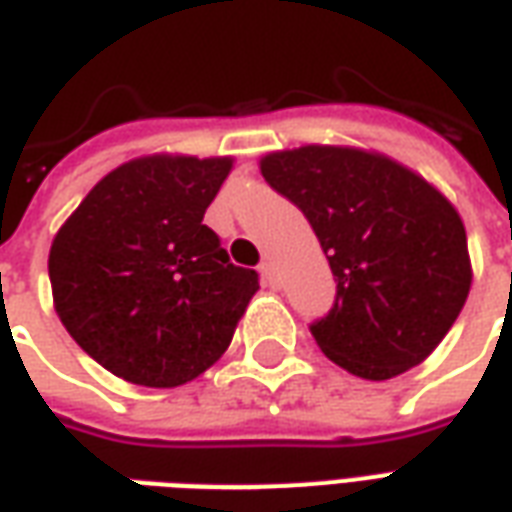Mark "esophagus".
Segmentation results:
<instances>
[{"instance_id":"obj_1","label":"esophagus","mask_w":512,"mask_h":512,"mask_svg":"<svg viewBox=\"0 0 512 512\" xmlns=\"http://www.w3.org/2000/svg\"><path fill=\"white\" fill-rule=\"evenodd\" d=\"M260 274H263V279H266L271 288L277 285V268H274V263H271V257H266V260L260 263Z\"/></svg>"}]
</instances>
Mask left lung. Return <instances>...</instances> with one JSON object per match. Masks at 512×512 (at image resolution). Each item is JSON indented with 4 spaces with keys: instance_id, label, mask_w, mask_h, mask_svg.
Listing matches in <instances>:
<instances>
[{
    "instance_id": "left-lung-1",
    "label": "left lung",
    "mask_w": 512,
    "mask_h": 512,
    "mask_svg": "<svg viewBox=\"0 0 512 512\" xmlns=\"http://www.w3.org/2000/svg\"><path fill=\"white\" fill-rule=\"evenodd\" d=\"M274 191L307 216L337 299L310 326L334 365L386 381L425 362L472 288L466 230L452 202L395 158L304 145L260 158Z\"/></svg>"
}]
</instances>
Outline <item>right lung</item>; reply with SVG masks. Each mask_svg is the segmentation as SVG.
Wrapping results in <instances>:
<instances>
[{
    "mask_svg": "<svg viewBox=\"0 0 512 512\" xmlns=\"http://www.w3.org/2000/svg\"><path fill=\"white\" fill-rule=\"evenodd\" d=\"M233 158L142 156L95 183L54 235V310L123 381L172 389L205 373L257 293L202 216Z\"/></svg>",
    "mask_w": 512,
    "mask_h": 512,
    "instance_id": "right-lung-1",
    "label": "right lung"
}]
</instances>
